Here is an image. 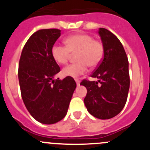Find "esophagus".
I'll return each instance as SVG.
<instances>
[{
    "mask_svg": "<svg viewBox=\"0 0 150 150\" xmlns=\"http://www.w3.org/2000/svg\"><path fill=\"white\" fill-rule=\"evenodd\" d=\"M75 81H76V85H77V86H79V84H80V81H79V79H75Z\"/></svg>",
    "mask_w": 150,
    "mask_h": 150,
    "instance_id": "esophagus-1",
    "label": "esophagus"
}]
</instances>
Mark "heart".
I'll list each match as a JSON object with an SVG mask.
<instances>
[{"label":"heart","instance_id":"1","mask_svg":"<svg viewBox=\"0 0 150 150\" xmlns=\"http://www.w3.org/2000/svg\"><path fill=\"white\" fill-rule=\"evenodd\" d=\"M66 46L55 44L51 50L52 56L57 63L63 64L68 61L71 54H76L78 62L69 64L62 70L64 76L76 78L86 72L88 66L95 67L104 56V46L88 34H75L64 40Z\"/></svg>","mask_w":150,"mask_h":150}]
</instances>
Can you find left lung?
<instances>
[{
  "mask_svg": "<svg viewBox=\"0 0 150 150\" xmlns=\"http://www.w3.org/2000/svg\"><path fill=\"white\" fill-rule=\"evenodd\" d=\"M104 46V58L91 77L98 81L83 80L87 89L85 105L90 114L100 120L118 115L125 105L130 86L128 61L120 40L110 30L99 28Z\"/></svg>",
  "mask_w": 150,
  "mask_h": 150,
  "instance_id": "8db88e82",
  "label": "left lung"
}]
</instances>
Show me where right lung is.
<instances>
[{
  "instance_id": "1",
  "label": "right lung",
  "mask_w": 150,
  "mask_h": 150,
  "mask_svg": "<svg viewBox=\"0 0 150 150\" xmlns=\"http://www.w3.org/2000/svg\"><path fill=\"white\" fill-rule=\"evenodd\" d=\"M61 36L59 29H42L28 40L18 64V81L24 104L39 122L56 123L67 112L76 84L72 77L55 76L60 67L51 54Z\"/></svg>"
}]
</instances>
